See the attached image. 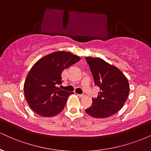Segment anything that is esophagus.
Instances as JSON below:
<instances>
[{
	"label": "esophagus",
	"mask_w": 151,
	"mask_h": 151,
	"mask_svg": "<svg viewBox=\"0 0 151 151\" xmlns=\"http://www.w3.org/2000/svg\"><path fill=\"white\" fill-rule=\"evenodd\" d=\"M77 95L80 98H83V97H84V96H85V95H84V94H77Z\"/></svg>",
	"instance_id": "34e87169"
}]
</instances>
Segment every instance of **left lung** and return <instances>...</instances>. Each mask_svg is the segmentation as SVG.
I'll list each match as a JSON object with an SVG mask.
<instances>
[{"instance_id": "1", "label": "left lung", "mask_w": 151, "mask_h": 151, "mask_svg": "<svg viewBox=\"0 0 151 151\" xmlns=\"http://www.w3.org/2000/svg\"><path fill=\"white\" fill-rule=\"evenodd\" d=\"M86 61L92 74L94 84L100 88L92 104L85 109L94 118H106L115 114L122 108L129 93V84L124 74L117 67L100 58L87 57Z\"/></svg>"}]
</instances>
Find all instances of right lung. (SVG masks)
<instances>
[{"mask_svg": "<svg viewBox=\"0 0 151 151\" xmlns=\"http://www.w3.org/2000/svg\"><path fill=\"white\" fill-rule=\"evenodd\" d=\"M79 57L68 52H55L43 57L32 66L24 84L29 106L38 115L54 116L63 110L67 98L73 92L58 88L62 72L79 61Z\"/></svg>", "mask_w": 151, "mask_h": 151, "instance_id": "add662e5", "label": "right lung"}]
</instances>
